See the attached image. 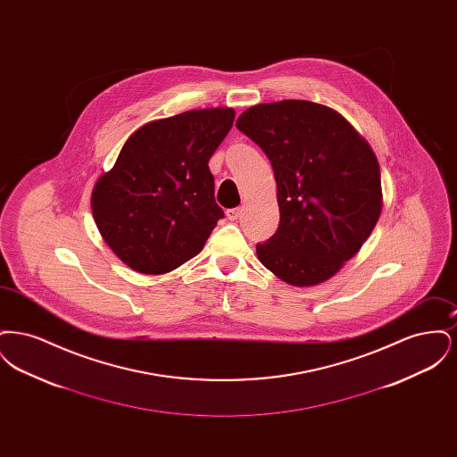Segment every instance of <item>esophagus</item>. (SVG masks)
I'll list each match as a JSON object with an SVG mask.
<instances>
[{
  "label": "esophagus",
  "instance_id": "34e87169",
  "mask_svg": "<svg viewBox=\"0 0 457 457\" xmlns=\"http://www.w3.org/2000/svg\"><path fill=\"white\" fill-rule=\"evenodd\" d=\"M226 216L229 220H237L239 218V209L238 207H235V209H228L226 211Z\"/></svg>",
  "mask_w": 457,
  "mask_h": 457
}]
</instances>
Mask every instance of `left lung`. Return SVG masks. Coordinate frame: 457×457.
Segmentation results:
<instances>
[{
  "mask_svg": "<svg viewBox=\"0 0 457 457\" xmlns=\"http://www.w3.org/2000/svg\"><path fill=\"white\" fill-rule=\"evenodd\" d=\"M237 129L269 157L278 183L279 228L257 245L259 261L284 283H324L380 218L375 154L337 111L310 101L252 106Z\"/></svg>",
  "mask_w": 457,
  "mask_h": 457,
  "instance_id": "left-lung-1",
  "label": "left lung"
}]
</instances>
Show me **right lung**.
I'll return each mask as SVG.
<instances>
[{
    "label": "right lung",
    "mask_w": 457,
    "mask_h": 457,
    "mask_svg": "<svg viewBox=\"0 0 457 457\" xmlns=\"http://www.w3.org/2000/svg\"><path fill=\"white\" fill-rule=\"evenodd\" d=\"M231 108L155 120L125 142L92 190V216L116 257L142 274H166L204 248L224 218L209 161L231 130Z\"/></svg>",
    "instance_id": "1"
}]
</instances>
